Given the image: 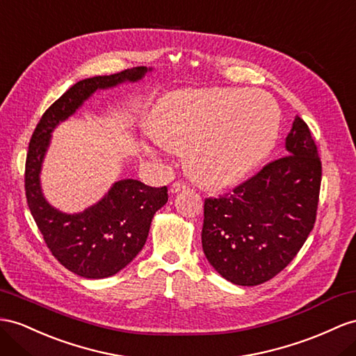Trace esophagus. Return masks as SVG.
<instances>
[{
    "label": "esophagus",
    "instance_id": "obj_1",
    "mask_svg": "<svg viewBox=\"0 0 356 356\" xmlns=\"http://www.w3.org/2000/svg\"><path fill=\"white\" fill-rule=\"evenodd\" d=\"M184 189H186V184H184V181H175V184L170 186V191L172 194H176L179 191H184Z\"/></svg>",
    "mask_w": 356,
    "mask_h": 356
}]
</instances>
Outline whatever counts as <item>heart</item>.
I'll list each match as a JSON object with an SVG mask.
<instances>
[{"mask_svg": "<svg viewBox=\"0 0 356 356\" xmlns=\"http://www.w3.org/2000/svg\"><path fill=\"white\" fill-rule=\"evenodd\" d=\"M273 99L243 88L175 91L153 111L150 134L171 153L185 154L188 175L200 186L239 184L265 161L278 140Z\"/></svg>", "mask_w": 356, "mask_h": 356, "instance_id": "b5f03b06", "label": "heart"}]
</instances>
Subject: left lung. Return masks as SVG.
I'll list each match as a JSON object with an SVG mask.
<instances>
[{"instance_id":"obj_1","label":"left lung","mask_w":356,"mask_h":356,"mask_svg":"<svg viewBox=\"0 0 356 356\" xmlns=\"http://www.w3.org/2000/svg\"><path fill=\"white\" fill-rule=\"evenodd\" d=\"M286 149L287 156L269 162L233 193L204 200L203 251L233 284L257 286L275 277L314 227L322 162L300 117Z\"/></svg>"}]
</instances>
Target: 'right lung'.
I'll return each mask as SVG.
<instances>
[{
	"mask_svg": "<svg viewBox=\"0 0 356 356\" xmlns=\"http://www.w3.org/2000/svg\"><path fill=\"white\" fill-rule=\"evenodd\" d=\"M147 67L79 81L54 102L35 126L25 162V195L43 241L63 266L84 278H106L136 257L147 241L153 215L168 202L167 186L152 188L140 180H118L99 203L67 215L54 209L40 189V170L51 132L96 90L138 81Z\"/></svg>",
	"mask_w": 356,
	"mask_h": 356,
	"instance_id": "obj_1",
	"label": "right lung"
}]
</instances>
